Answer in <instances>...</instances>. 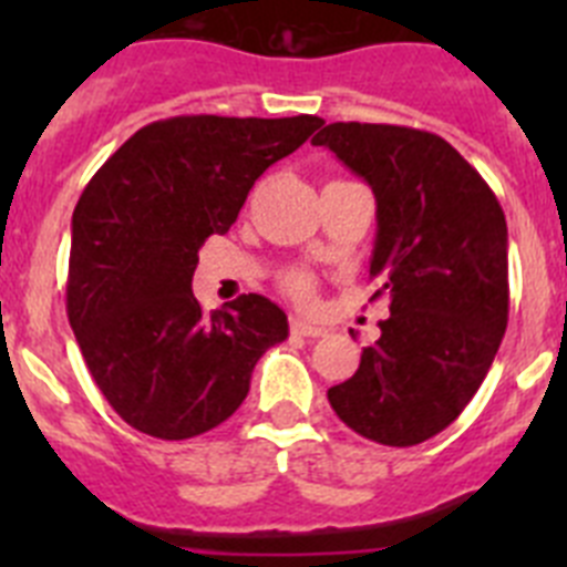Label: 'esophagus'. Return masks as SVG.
<instances>
[{
    "instance_id": "obj_1",
    "label": "esophagus",
    "mask_w": 567,
    "mask_h": 567,
    "mask_svg": "<svg viewBox=\"0 0 567 567\" xmlns=\"http://www.w3.org/2000/svg\"><path fill=\"white\" fill-rule=\"evenodd\" d=\"M289 332L300 334V338H320V334H327V329L318 327V323H309L303 318H292L289 320Z\"/></svg>"
}]
</instances>
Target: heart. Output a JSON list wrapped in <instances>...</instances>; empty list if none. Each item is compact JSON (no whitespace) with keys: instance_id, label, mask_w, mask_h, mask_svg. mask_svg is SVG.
I'll return each instance as SVG.
<instances>
[{"instance_id":"1","label":"heart","mask_w":567,"mask_h":567,"mask_svg":"<svg viewBox=\"0 0 567 567\" xmlns=\"http://www.w3.org/2000/svg\"><path fill=\"white\" fill-rule=\"evenodd\" d=\"M287 289L295 295V298L307 300L309 295H312V278H309V275H303V272H292L287 278Z\"/></svg>"}]
</instances>
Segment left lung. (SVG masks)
I'll use <instances>...</instances> for the list:
<instances>
[{
  "label": "left lung",
  "instance_id": "obj_1",
  "mask_svg": "<svg viewBox=\"0 0 567 567\" xmlns=\"http://www.w3.org/2000/svg\"><path fill=\"white\" fill-rule=\"evenodd\" d=\"M378 202L369 275L389 298L334 414L380 445H417L463 414L508 327V227L497 195L452 144L398 124H327L312 138Z\"/></svg>",
  "mask_w": 567,
  "mask_h": 567
}]
</instances>
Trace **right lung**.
<instances>
[{
    "instance_id": "add662e5",
    "label": "right lung",
    "mask_w": 567,
    "mask_h": 567,
    "mask_svg": "<svg viewBox=\"0 0 567 567\" xmlns=\"http://www.w3.org/2000/svg\"><path fill=\"white\" fill-rule=\"evenodd\" d=\"M318 115H175L130 135L73 209L68 318L115 414L158 440L233 417L252 369L289 323L264 295L202 312L198 249L238 218L264 169L295 153Z\"/></svg>"
}]
</instances>
